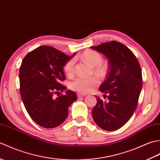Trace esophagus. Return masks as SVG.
<instances>
[{
    "mask_svg": "<svg viewBox=\"0 0 160 160\" xmlns=\"http://www.w3.org/2000/svg\"><path fill=\"white\" fill-rule=\"evenodd\" d=\"M84 96H85V94H80V93L78 94V98H80L84 97Z\"/></svg>",
    "mask_w": 160,
    "mask_h": 160,
    "instance_id": "esophagus-1",
    "label": "esophagus"
}]
</instances>
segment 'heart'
<instances>
[{"mask_svg": "<svg viewBox=\"0 0 160 160\" xmlns=\"http://www.w3.org/2000/svg\"><path fill=\"white\" fill-rule=\"evenodd\" d=\"M81 58L90 66L95 67V72L99 76H103L107 73V67L101 64L102 58L100 53L93 50H87L81 55ZM75 60L71 59L65 64L64 69L67 74L73 72ZM99 80L96 76L78 77L70 83V88L79 93L89 92L94 87L98 85Z\"/></svg>", "mask_w": 160, "mask_h": 160, "instance_id": "1", "label": "heart"}]
</instances>
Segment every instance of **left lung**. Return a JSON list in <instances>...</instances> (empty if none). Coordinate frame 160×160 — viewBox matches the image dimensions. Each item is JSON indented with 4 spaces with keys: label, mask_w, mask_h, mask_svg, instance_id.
Wrapping results in <instances>:
<instances>
[{
    "label": "left lung",
    "mask_w": 160,
    "mask_h": 160,
    "mask_svg": "<svg viewBox=\"0 0 160 160\" xmlns=\"http://www.w3.org/2000/svg\"><path fill=\"white\" fill-rule=\"evenodd\" d=\"M91 48L103 54L109 64L106 80L99 88L102 93L108 95V102L96 96L93 120L105 131L118 130L130 120L137 107L142 87L140 65L133 53L119 42H104Z\"/></svg>",
    "instance_id": "8db88e82"
}]
</instances>
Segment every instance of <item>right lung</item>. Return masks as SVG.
I'll list each match as a JSON object with an SVG mask.
<instances>
[{
	"label": "right lung",
	"mask_w": 160,
	"mask_h": 160,
	"mask_svg": "<svg viewBox=\"0 0 160 160\" xmlns=\"http://www.w3.org/2000/svg\"><path fill=\"white\" fill-rule=\"evenodd\" d=\"M67 56L49 46H41L24 58L19 71L20 92L27 111L36 123L47 128L56 127L66 120L68 108L77 100L75 92L53 98L66 90L64 67L75 56ZM60 93V92H59Z\"/></svg>",
	"instance_id": "add662e5"
}]
</instances>
